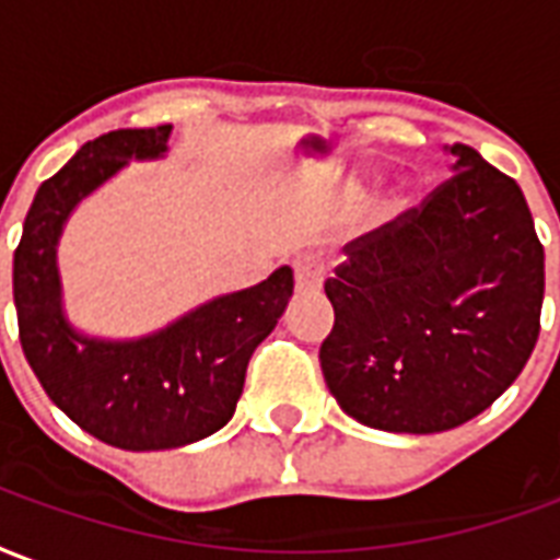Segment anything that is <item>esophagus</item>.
Masks as SVG:
<instances>
[{"label":"esophagus","instance_id":"obj_1","mask_svg":"<svg viewBox=\"0 0 560 560\" xmlns=\"http://www.w3.org/2000/svg\"><path fill=\"white\" fill-rule=\"evenodd\" d=\"M293 276H296V291L314 293L323 284V264L317 255H300L293 260Z\"/></svg>","mask_w":560,"mask_h":560}]
</instances>
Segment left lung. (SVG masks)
<instances>
[{"instance_id":"left-lung-1","label":"left lung","mask_w":560,"mask_h":560,"mask_svg":"<svg viewBox=\"0 0 560 560\" xmlns=\"http://www.w3.org/2000/svg\"><path fill=\"white\" fill-rule=\"evenodd\" d=\"M454 175L371 234L326 279L320 368L374 430L442 433L492 407L540 335L544 246L516 180L469 144Z\"/></svg>"}]
</instances>
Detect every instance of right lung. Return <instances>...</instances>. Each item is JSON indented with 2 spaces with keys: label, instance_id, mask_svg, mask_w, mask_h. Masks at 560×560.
<instances>
[{
  "label": "right lung",
  "instance_id": "right-lung-1",
  "mask_svg": "<svg viewBox=\"0 0 560 560\" xmlns=\"http://www.w3.org/2000/svg\"><path fill=\"white\" fill-rule=\"evenodd\" d=\"M172 127L112 130L85 142L37 189L14 252L20 343L49 400L85 433L124 451H168L225 428L246 383L248 359L293 296V269L198 305L136 341L77 332L61 308L56 246L82 198L130 160H156Z\"/></svg>",
  "mask_w": 560,
  "mask_h": 560
}]
</instances>
